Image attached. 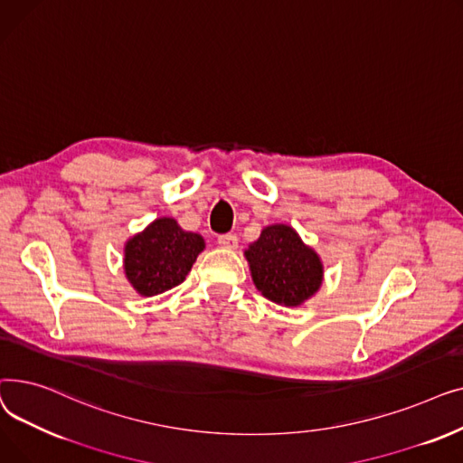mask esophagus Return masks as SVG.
I'll return each instance as SVG.
<instances>
[{"label":"esophagus","mask_w":463,"mask_h":463,"mask_svg":"<svg viewBox=\"0 0 463 463\" xmlns=\"http://www.w3.org/2000/svg\"><path fill=\"white\" fill-rule=\"evenodd\" d=\"M217 244L225 250H236L238 238H236V234H222V236H217Z\"/></svg>","instance_id":"34e87169"}]
</instances>
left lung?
Returning a JSON list of instances; mask_svg holds the SVG:
<instances>
[{
  "instance_id": "obj_1",
  "label": "left lung",
  "mask_w": 463,
  "mask_h": 463,
  "mask_svg": "<svg viewBox=\"0 0 463 463\" xmlns=\"http://www.w3.org/2000/svg\"><path fill=\"white\" fill-rule=\"evenodd\" d=\"M255 287L287 307L304 304L323 283L321 257L288 225H270L246 250Z\"/></svg>"
}]
</instances>
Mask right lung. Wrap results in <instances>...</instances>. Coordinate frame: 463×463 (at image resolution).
<instances>
[{
    "label": "right lung",
    "mask_w": 463,
    "mask_h": 463,
    "mask_svg": "<svg viewBox=\"0 0 463 463\" xmlns=\"http://www.w3.org/2000/svg\"><path fill=\"white\" fill-rule=\"evenodd\" d=\"M204 250V238L184 231L176 219L159 217L128 240L126 278L140 297H156L180 285Z\"/></svg>",
    "instance_id": "1"
}]
</instances>
